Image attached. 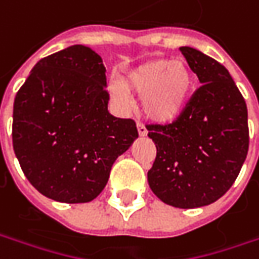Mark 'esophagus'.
I'll list each match as a JSON object with an SVG mask.
<instances>
[{"label":"esophagus","mask_w":259,"mask_h":259,"mask_svg":"<svg viewBox=\"0 0 259 259\" xmlns=\"http://www.w3.org/2000/svg\"><path fill=\"white\" fill-rule=\"evenodd\" d=\"M137 130H138V134H140V137H145V135H147V128H145L144 125L141 124V122H138V124H137Z\"/></svg>","instance_id":"1"}]
</instances>
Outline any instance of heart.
<instances>
[{"mask_svg": "<svg viewBox=\"0 0 259 259\" xmlns=\"http://www.w3.org/2000/svg\"><path fill=\"white\" fill-rule=\"evenodd\" d=\"M192 85V73L184 62L157 59L135 67L125 77L124 85L114 82L111 94L122 104L130 101V92L143 96L147 118L158 124H171L183 115Z\"/></svg>", "mask_w": 259, "mask_h": 259, "instance_id": "b5f03b06", "label": "heart"}]
</instances>
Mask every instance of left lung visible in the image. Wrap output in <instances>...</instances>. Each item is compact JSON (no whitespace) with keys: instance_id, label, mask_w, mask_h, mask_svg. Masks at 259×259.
Here are the masks:
<instances>
[{"instance_id":"8db88e82","label":"left lung","mask_w":259,"mask_h":259,"mask_svg":"<svg viewBox=\"0 0 259 259\" xmlns=\"http://www.w3.org/2000/svg\"><path fill=\"white\" fill-rule=\"evenodd\" d=\"M202 86L171 124L147 125L157 148L148 184L164 203L193 209L213 203L234 184L248 147V111L228 69L193 47H180Z\"/></svg>"}]
</instances>
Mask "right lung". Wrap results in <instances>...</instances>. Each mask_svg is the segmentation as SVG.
Returning <instances> with one entry per match:
<instances>
[{
    "mask_svg": "<svg viewBox=\"0 0 259 259\" xmlns=\"http://www.w3.org/2000/svg\"><path fill=\"white\" fill-rule=\"evenodd\" d=\"M105 72L91 47L70 46L38 60L15 95V157L28 182L56 202L94 200L138 138L133 119L109 114Z\"/></svg>",
    "mask_w": 259,
    "mask_h": 259,
    "instance_id": "add662e5",
    "label": "right lung"
}]
</instances>
